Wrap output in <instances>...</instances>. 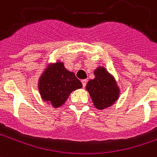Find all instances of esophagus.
Masks as SVG:
<instances>
[{
  "mask_svg": "<svg viewBox=\"0 0 157 157\" xmlns=\"http://www.w3.org/2000/svg\"><path fill=\"white\" fill-rule=\"evenodd\" d=\"M82 86H83V87H86V86L87 84V80H82Z\"/></svg>",
  "mask_w": 157,
  "mask_h": 157,
  "instance_id": "34e87169",
  "label": "esophagus"
}]
</instances>
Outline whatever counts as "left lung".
Listing matches in <instances>:
<instances>
[{"instance_id": "1", "label": "left lung", "mask_w": 157, "mask_h": 157, "mask_svg": "<svg viewBox=\"0 0 157 157\" xmlns=\"http://www.w3.org/2000/svg\"><path fill=\"white\" fill-rule=\"evenodd\" d=\"M94 74L95 79L88 82L86 90L89 91L95 106L102 110L117 101L119 96V89L114 77L104 67H98Z\"/></svg>"}]
</instances>
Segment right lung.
Segmentation results:
<instances>
[{"label": "right lung", "mask_w": 157, "mask_h": 157, "mask_svg": "<svg viewBox=\"0 0 157 157\" xmlns=\"http://www.w3.org/2000/svg\"><path fill=\"white\" fill-rule=\"evenodd\" d=\"M82 87V82L75 74L67 71L61 62L50 65L39 80L42 99L55 108L63 105L73 90Z\"/></svg>", "instance_id": "1"}]
</instances>
